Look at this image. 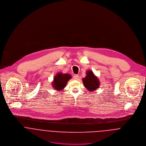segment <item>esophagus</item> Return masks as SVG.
Listing matches in <instances>:
<instances>
[{"label": "esophagus", "instance_id": "1", "mask_svg": "<svg viewBox=\"0 0 146 146\" xmlns=\"http://www.w3.org/2000/svg\"><path fill=\"white\" fill-rule=\"evenodd\" d=\"M73 78L74 80H78L79 79V75H75L73 76Z\"/></svg>", "mask_w": 146, "mask_h": 146}]
</instances>
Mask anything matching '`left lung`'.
I'll return each instance as SVG.
<instances>
[{"mask_svg":"<svg viewBox=\"0 0 146 146\" xmlns=\"http://www.w3.org/2000/svg\"><path fill=\"white\" fill-rule=\"evenodd\" d=\"M83 83L87 90L90 92L97 89L100 85L99 79L91 70L86 71V76L83 79Z\"/></svg>","mask_w":146,"mask_h":146,"instance_id":"obj_1","label":"left lung"}]
</instances>
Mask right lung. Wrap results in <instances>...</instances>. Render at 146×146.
I'll return each instance as SVG.
<instances>
[{
    "label": "right lung",
    "mask_w": 146,
    "mask_h": 146,
    "mask_svg": "<svg viewBox=\"0 0 146 146\" xmlns=\"http://www.w3.org/2000/svg\"><path fill=\"white\" fill-rule=\"evenodd\" d=\"M71 79V75L68 74H63L59 72L54 77L52 82V87L57 91L63 90L65 88L68 81Z\"/></svg>",
    "instance_id": "obj_1"
}]
</instances>
